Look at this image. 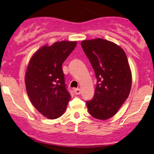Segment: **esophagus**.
Wrapping results in <instances>:
<instances>
[{
	"label": "esophagus",
	"mask_w": 154,
	"mask_h": 154,
	"mask_svg": "<svg viewBox=\"0 0 154 154\" xmlns=\"http://www.w3.org/2000/svg\"><path fill=\"white\" fill-rule=\"evenodd\" d=\"M74 91L75 95H79L80 93H81V90H80V89H79V88H77V89H75L74 90Z\"/></svg>",
	"instance_id": "esophagus-1"
}]
</instances>
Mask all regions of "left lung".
I'll return each mask as SVG.
<instances>
[{"instance_id":"left-lung-1","label":"left lung","mask_w":154,"mask_h":154,"mask_svg":"<svg viewBox=\"0 0 154 154\" xmlns=\"http://www.w3.org/2000/svg\"><path fill=\"white\" fill-rule=\"evenodd\" d=\"M81 46L97 79L93 99L87 101L90 115L106 120L117 112L128 97L132 74L124 50L104 39L85 40Z\"/></svg>"}]
</instances>
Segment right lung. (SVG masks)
Returning <instances> with one entry per match:
<instances>
[{"label":"right lung","instance_id":"obj_1","mask_svg":"<svg viewBox=\"0 0 154 154\" xmlns=\"http://www.w3.org/2000/svg\"><path fill=\"white\" fill-rule=\"evenodd\" d=\"M63 41L43 46L32 55L25 75L27 94L34 107L50 119L60 117L71 98L62 65L76 46Z\"/></svg>","mask_w":154,"mask_h":154}]
</instances>
